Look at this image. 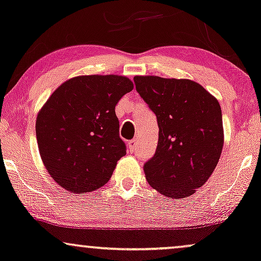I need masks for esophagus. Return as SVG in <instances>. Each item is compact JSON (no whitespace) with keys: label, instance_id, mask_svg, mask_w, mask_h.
Masks as SVG:
<instances>
[{"label":"esophagus","instance_id":"obj_1","mask_svg":"<svg viewBox=\"0 0 261 261\" xmlns=\"http://www.w3.org/2000/svg\"><path fill=\"white\" fill-rule=\"evenodd\" d=\"M137 140H133V141H130L127 143V148H128V150L131 151V153H134V151H136V149H137Z\"/></svg>","mask_w":261,"mask_h":261}]
</instances>
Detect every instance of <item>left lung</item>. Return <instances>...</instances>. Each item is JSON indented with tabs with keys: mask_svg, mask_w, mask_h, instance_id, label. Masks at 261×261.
I'll use <instances>...</instances> for the list:
<instances>
[{
	"mask_svg": "<svg viewBox=\"0 0 261 261\" xmlns=\"http://www.w3.org/2000/svg\"><path fill=\"white\" fill-rule=\"evenodd\" d=\"M136 90L156 115V151L144 164L151 188L170 199L193 195L213 173L224 130L218 100L190 79L136 75Z\"/></svg>",
	"mask_w": 261,
	"mask_h": 261,
	"instance_id": "left-lung-1",
	"label": "left lung"
}]
</instances>
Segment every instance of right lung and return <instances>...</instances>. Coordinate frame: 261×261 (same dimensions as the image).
<instances>
[{
	"label": "right lung",
	"instance_id": "add662e5",
	"mask_svg": "<svg viewBox=\"0 0 261 261\" xmlns=\"http://www.w3.org/2000/svg\"><path fill=\"white\" fill-rule=\"evenodd\" d=\"M133 89L124 75H78L43 105L36 119L39 155L59 186L85 194L110 180L126 154L115 106Z\"/></svg>",
	"mask_w": 261,
	"mask_h": 261
}]
</instances>
